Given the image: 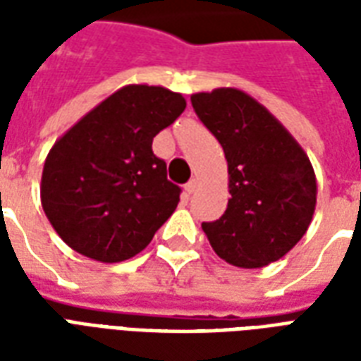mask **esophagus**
<instances>
[{"label":"esophagus","mask_w":361,"mask_h":361,"mask_svg":"<svg viewBox=\"0 0 361 361\" xmlns=\"http://www.w3.org/2000/svg\"><path fill=\"white\" fill-rule=\"evenodd\" d=\"M197 185H199V181H197V180H191V181H189V183H188V185H185V191H188L189 195H191V193H193V191H195V189H197Z\"/></svg>","instance_id":"esophagus-1"}]
</instances>
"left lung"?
<instances>
[{
    "label": "left lung",
    "mask_w": 361,
    "mask_h": 361,
    "mask_svg": "<svg viewBox=\"0 0 361 361\" xmlns=\"http://www.w3.org/2000/svg\"><path fill=\"white\" fill-rule=\"evenodd\" d=\"M193 110L224 149L226 212L203 222L226 263L261 269L300 242L315 212L317 180L310 158L263 104L238 89L191 96Z\"/></svg>",
    "instance_id": "left-lung-1"
}]
</instances>
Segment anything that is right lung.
Returning <instances> with one entry per match:
<instances>
[{
	"instance_id": "obj_1",
	"label": "right lung",
	"mask_w": 361,
	"mask_h": 361,
	"mask_svg": "<svg viewBox=\"0 0 361 361\" xmlns=\"http://www.w3.org/2000/svg\"><path fill=\"white\" fill-rule=\"evenodd\" d=\"M183 110L180 92L127 85L56 141L44 162L40 199L71 250L119 263L141 253L172 216L181 189L166 178L152 139Z\"/></svg>"
}]
</instances>
